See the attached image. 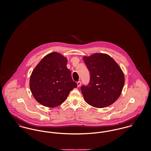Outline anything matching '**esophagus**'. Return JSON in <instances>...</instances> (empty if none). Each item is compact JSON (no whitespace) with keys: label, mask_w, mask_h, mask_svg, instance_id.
<instances>
[{"label":"esophagus","mask_w":151,"mask_h":151,"mask_svg":"<svg viewBox=\"0 0 151 151\" xmlns=\"http://www.w3.org/2000/svg\"><path fill=\"white\" fill-rule=\"evenodd\" d=\"M77 85H78V87H80L81 85V81H78V82H77Z\"/></svg>","instance_id":"esophagus-1"}]
</instances>
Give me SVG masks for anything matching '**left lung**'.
Here are the masks:
<instances>
[{
  "label": "left lung",
  "instance_id": "left-lung-1",
  "mask_svg": "<svg viewBox=\"0 0 151 151\" xmlns=\"http://www.w3.org/2000/svg\"><path fill=\"white\" fill-rule=\"evenodd\" d=\"M83 60L90 72L88 85L81 87L86 102L93 107L102 108L115 102L122 91L125 78L122 70L110 56L94 53Z\"/></svg>",
  "mask_w": 151,
  "mask_h": 151
}]
</instances>
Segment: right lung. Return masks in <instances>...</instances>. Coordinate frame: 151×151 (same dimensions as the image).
<instances>
[{
    "label": "right lung",
    "instance_id": "1",
    "mask_svg": "<svg viewBox=\"0 0 151 151\" xmlns=\"http://www.w3.org/2000/svg\"><path fill=\"white\" fill-rule=\"evenodd\" d=\"M67 64L66 58L53 52L45 56L35 67L30 76V88L38 103L49 107L58 106L65 101L70 91L77 87Z\"/></svg>",
    "mask_w": 151,
    "mask_h": 151
}]
</instances>
